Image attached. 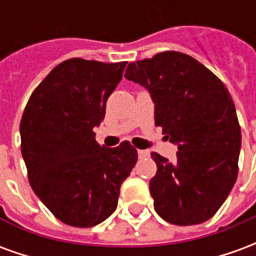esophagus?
Segmentation results:
<instances>
[{
    "label": "esophagus",
    "mask_w": 256,
    "mask_h": 256,
    "mask_svg": "<svg viewBox=\"0 0 256 256\" xmlns=\"http://www.w3.org/2000/svg\"><path fill=\"white\" fill-rule=\"evenodd\" d=\"M148 156H150V152H148V150H138V158L144 159V158H148Z\"/></svg>",
    "instance_id": "34e87169"
}]
</instances>
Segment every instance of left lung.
<instances>
[{
    "label": "left lung",
    "instance_id": "1",
    "mask_svg": "<svg viewBox=\"0 0 256 256\" xmlns=\"http://www.w3.org/2000/svg\"><path fill=\"white\" fill-rule=\"evenodd\" d=\"M124 76L150 92L155 124L178 146L174 163L150 154L158 166L150 182L155 211L172 225L206 222L238 172L242 130L226 86L196 58L172 50L130 63Z\"/></svg>",
    "mask_w": 256,
    "mask_h": 256
}]
</instances>
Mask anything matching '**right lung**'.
<instances>
[{
    "label": "right lung",
    "instance_id": "1",
    "mask_svg": "<svg viewBox=\"0 0 256 256\" xmlns=\"http://www.w3.org/2000/svg\"><path fill=\"white\" fill-rule=\"evenodd\" d=\"M128 62L70 58L36 86L20 120L22 155L34 193L58 220L92 228L116 210L137 162L128 141L100 146L93 128Z\"/></svg>",
    "mask_w": 256,
    "mask_h": 256
}]
</instances>
